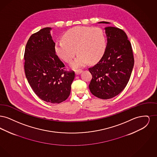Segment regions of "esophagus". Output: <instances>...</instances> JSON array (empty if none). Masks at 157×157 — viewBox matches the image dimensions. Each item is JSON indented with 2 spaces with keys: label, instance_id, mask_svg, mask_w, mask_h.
Returning a JSON list of instances; mask_svg holds the SVG:
<instances>
[{
  "label": "esophagus",
  "instance_id": "obj_1",
  "mask_svg": "<svg viewBox=\"0 0 157 157\" xmlns=\"http://www.w3.org/2000/svg\"><path fill=\"white\" fill-rule=\"evenodd\" d=\"M82 72V70H81V69H78V70L75 71V74L76 75H79V74H81Z\"/></svg>",
  "mask_w": 157,
  "mask_h": 157
}]
</instances>
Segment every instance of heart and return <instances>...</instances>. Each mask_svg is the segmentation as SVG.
Instances as JSON below:
<instances>
[{
  "mask_svg": "<svg viewBox=\"0 0 157 157\" xmlns=\"http://www.w3.org/2000/svg\"><path fill=\"white\" fill-rule=\"evenodd\" d=\"M63 39L55 42V51L67 63L72 60L77 52L79 53L71 63L73 68L85 67L89 61L97 62L104 53L106 39L103 30L99 28L76 26L67 30Z\"/></svg>",
  "mask_w": 157,
  "mask_h": 157,
  "instance_id": "obj_1",
  "label": "heart"
}]
</instances>
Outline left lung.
<instances>
[{
  "label": "left lung",
  "instance_id": "8db88e82",
  "mask_svg": "<svg viewBox=\"0 0 157 157\" xmlns=\"http://www.w3.org/2000/svg\"><path fill=\"white\" fill-rule=\"evenodd\" d=\"M105 30L106 46L97 64L89 68L92 76L89 88L94 96L108 99L120 94L127 86L134 59L131 44L124 30L112 26L105 28Z\"/></svg>",
  "mask_w": 157,
  "mask_h": 157
}]
</instances>
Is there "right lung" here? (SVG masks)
I'll list each match as a JSON object with an SVG mask.
<instances>
[{"mask_svg":"<svg viewBox=\"0 0 157 157\" xmlns=\"http://www.w3.org/2000/svg\"><path fill=\"white\" fill-rule=\"evenodd\" d=\"M51 28H45L31 35L25 48V72L37 97L45 102L59 104L69 97L74 71H65V65L55 51Z\"/></svg>","mask_w":157,"mask_h":157,"instance_id":"obj_1","label":"right lung"}]
</instances>
